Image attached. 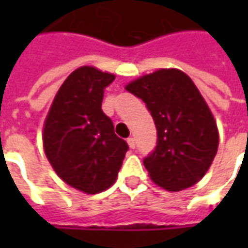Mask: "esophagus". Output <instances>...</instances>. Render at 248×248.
<instances>
[{
    "label": "esophagus",
    "instance_id": "obj_1",
    "mask_svg": "<svg viewBox=\"0 0 248 248\" xmlns=\"http://www.w3.org/2000/svg\"><path fill=\"white\" fill-rule=\"evenodd\" d=\"M127 142H128L129 148L135 149V146H137V142H135V139H134V138H128V139H127Z\"/></svg>",
    "mask_w": 248,
    "mask_h": 248
}]
</instances>
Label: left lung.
<instances>
[{
  "label": "left lung",
  "mask_w": 248,
  "mask_h": 248,
  "mask_svg": "<svg viewBox=\"0 0 248 248\" xmlns=\"http://www.w3.org/2000/svg\"><path fill=\"white\" fill-rule=\"evenodd\" d=\"M125 90L145 102L157 129V145L143 158L152 181L170 192L197 184L218 150V129L204 98L185 73L161 69Z\"/></svg>",
  "instance_id": "left-lung-1"
}]
</instances>
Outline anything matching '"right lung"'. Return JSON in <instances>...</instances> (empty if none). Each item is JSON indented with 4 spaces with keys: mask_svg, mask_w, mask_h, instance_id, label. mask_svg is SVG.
<instances>
[{
    "mask_svg": "<svg viewBox=\"0 0 248 248\" xmlns=\"http://www.w3.org/2000/svg\"><path fill=\"white\" fill-rule=\"evenodd\" d=\"M114 76L82 66L59 88L44 124V150L67 185L95 195L116 182L128 150L102 110L103 91Z\"/></svg>",
    "mask_w": 248,
    "mask_h": 248,
    "instance_id": "right-lung-1",
    "label": "right lung"
}]
</instances>
